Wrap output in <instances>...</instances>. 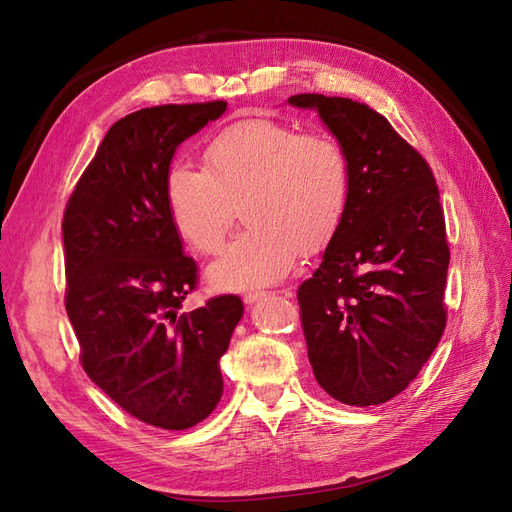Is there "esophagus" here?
Returning a JSON list of instances; mask_svg holds the SVG:
<instances>
[{
    "instance_id": "34e87169",
    "label": "esophagus",
    "mask_w": 512,
    "mask_h": 512,
    "mask_svg": "<svg viewBox=\"0 0 512 512\" xmlns=\"http://www.w3.org/2000/svg\"><path fill=\"white\" fill-rule=\"evenodd\" d=\"M282 292H284V290H282ZM267 294H269V292H265V290H250L247 294H243V301H245L247 305H254V303L265 299Z\"/></svg>"
}]
</instances>
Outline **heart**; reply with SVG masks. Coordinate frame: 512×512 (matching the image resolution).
I'll use <instances>...</instances> for the list:
<instances>
[{
	"instance_id": "obj_1",
	"label": "heart",
	"mask_w": 512,
	"mask_h": 512,
	"mask_svg": "<svg viewBox=\"0 0 512 512\" xmlns=\"http://www.w3.org/2000/svg\"><path fill=\"white\" fill-rule=\"evenodd\" d=\"M348 194V158L333 136L299 134L267 117L237 121L213 136L205 170L173 164L164 179L170 224L203 254L220 250L243 198L250 228L207 269L209 284L220 290L284 280L299 247L316 252L335 235Z\"/></svg>"
}]
</instances>
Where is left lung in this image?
<instances>
[{
  "mask_svg": "<svg viewBox=\"0 0 512 512\" xmlns=\"http://www.w3.org/2000/svg\"><path fill=\"white\" fill-rule=\"evenodd\" d=\"M350 166L348 207L320 267L299 286L307 356L346 406H380L423 369L446 327L448 245L427 162L391 123L350 98L299 94Z\"/></svg>",
  "mask_w": 512,
  "mask_h": 512,
  "instance_id": "obj_1",
  "label": "left lung"
}]
</instances>
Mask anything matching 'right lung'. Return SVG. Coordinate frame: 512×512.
<instances>
[{"mask_svg":"<svg viewBox=\"0 0 512 512\" xmlns=\"http://www.w3.org/2000/svg\"><path fill=\"white\" fill-rule=\"evenodd\" d=\"M226 102L130 113L106 132L64 213L66 312L87 376L138 421L181 431L224 391L220 359L243 316L235 294L179 314L196 262L170 224L164 179L185 138Z\"/></svg>","mask_w":512,"mask_h":512,"instance_id":"add662e5","label":"right lung"}]
</instances>
